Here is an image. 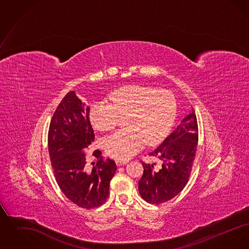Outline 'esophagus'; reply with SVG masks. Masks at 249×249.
I'll return each mask as SVG.
<instances>
[{"label":"esophagus","instance_id":"34e87169","mask_svg":"<svg viewBox=\"0 0 249 249\" xmlns=\"http://www.w3.org/2000/svg\"><path fill=\"white\" fill-rule=\"evenodd\" d=\"M127 160H116V163H117V165L118 166H122L125 165V164H127Z\"/></svg>","mask_w":249,"mask_h":249}]
</instances>
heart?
Returning <instances> with one entry per match:
<instances>
[{
	"label": "heart",
	"instance_id": "b5f03b06",
	"mask_svg": "<svg viewBox=\"0 0 249 249\" xmlns=\"http://www.w3.org/2000/svg\"><path fill=\"white\" fill-rule=\"evenodd\" d=\"M111 105L96 102L89 110V119L98 130L113 129L119 117L126 116L125 126L108 135L104 146L110 157L125 160L141 150L144 143L161 141L176 118L177 104L167 90H156L138 85L120 88L109 96Z\"/></svg>",
	"mask_w": 249,
	"mask_h": 249
}]
</instances>
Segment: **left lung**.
Returning a JSON list of instances; mask_svg holds the SVG:
<instances>
[{"label": "left lung", "mask_w": 249, "mask_h": 249, "mask_svg": "<svg viewBox=\"0 0 249 249\" xmlns=\"http://www.w3.org/2000/svg\"><path fill=\"white\" fill-rule=\"evenodd\" d=\"M198 143V124L194 112L181 120L178 128L149 156L160 161L142 162L143 174L138 183L142 199L160 204L179 194L188 183Z\"/></svg>", "instance_id": "left-lung-1"}]
</instances>
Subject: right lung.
<instances>
[{
	"mask_svg": "<svg viewBox=\"0 0 249 249\" xmlns=\"http://www.w3.org/2000/svg\"><path fill=\"white\" fill-rule=\"evenodd\" d=\"M94 141L89 107L75 91L61 100L48 130V152L55 178L64 195L82 208H95L107 201L116 162L95 150L97 161L87 164L84 150Z\"/></svg>",
	"mask_w": 249,
	"mask_h": 249,
	"instance_id": "1",
	"label": "right lung"
}]
</instances>
